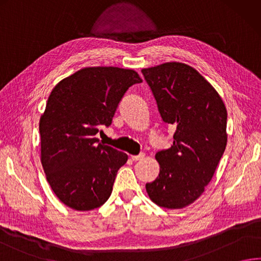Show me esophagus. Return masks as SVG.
I'll return each mask as SVG.
<instances>
[{"mask_svg": "<svg viewBox=\"0 0 261 261\" xmlns=\"http://www.w3.org/2000/svg\"><path fill=\"white\" fill-rule=\"evenodd\" d=\"M143 158H144V153H141L139 155H132L130 156V159L133 161H137V160H141V159H143Z\"/></svg>", "mask_w": 261, "mask_h": 261, "instance_id": "obj_1", "label": "esophagus"}]
</instances>
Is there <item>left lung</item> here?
<instances>
[{"instance_id":"obj_1","label":"left lung","mask_w":261,"mask_h":261,"mask_svg":"<svg viewBox=\"0 0 261 261\" xmlns=\"http://www.w3.org/2000/svg\"><path fill=\"white\" fill-rule=\"evenodd\" d=\"M162 120L176 127L169 149L155 153L160 171L146 183L152 202L181 209L204 192L227 144V110L213 85L194 68L166 62L142 69Z\"/></svg>"}]
</instances>
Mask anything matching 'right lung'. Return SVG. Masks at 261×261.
I'll use <instances>...</instances> for the list:
<instances>
[{"mask_svg":"<svg viewBox=\"0 0 261 261\" xmlns=\"http://www.w3.org/2000/svg\"><path fill=\"white\" fill-rule=\"evenodd\" d=\"M142 83L133 69L87 67L54 86L39 119L41 161L54 194L77 211L101 207L109 199L117 171L128 155L100 143L128 88Z\"/></svg>","mask_w":261,"mask_h":261,"instance_id":"add662e5","label":"right lung"}]
</instances>
